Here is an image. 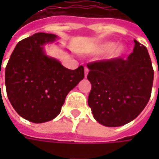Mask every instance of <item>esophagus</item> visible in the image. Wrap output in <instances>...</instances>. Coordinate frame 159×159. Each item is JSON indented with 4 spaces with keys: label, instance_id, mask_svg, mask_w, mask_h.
Returning <instances> with one entry per match:
<instances>
[{
    "label": "esophagus",
    "instance_id": "1",
    "mask_svg": "<svg viewBox=\"0 0 159 159\" xmlns=\"http://www.w3.org/2000/svg\"><path fill=\"white\" fill-rule=\"evenodd\" d=\"M84 70H85V77H87V75H88V73H89V68L88 67H85V69H84Z\"/></svg>",
    "mask_w": 159,
    "mask_h": 159
}]
</instances>
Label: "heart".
<instances>
[{"label":"heart","mask_w":159,"mask_h":159,"mask_svg":"<svg viewBox=\"0 0 159 159\" xmlns=\"http://www.w3.org/2000/svg\"><path fill=\"white\" fill-rule=\"evenodd\" d=\"M109 50H110L108 54L109 58H118L124 54L125 47L121 44L114 46L113 42H104L98 47V49H97L98 52L100 53H105Z\"/></svg>","instance_id":"b5f03b06"}]
</instances>
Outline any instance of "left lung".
<instances>
[{"mask_svg":"<svg viewBox=\"0 0 159 159\" xmlns=\"http://www.w3.org/2000/svg\"><path fill=\"white\" fill-rule=\"evenodd\" d=\"M88 67L87 78L92 85L88 102L96 121L105 126H120L143 111L154 79L146 47L134 40V51L127 59L96 61Z\"/></svg>","mask_w":159,"mask_h":159,"instance_id":"obj_1","label":"left lung"}]
</instances>
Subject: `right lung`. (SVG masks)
Returning <instances> with one entry per match:
<instances>
[{
  "mask_svg": "<svg viewBox=\"0 0 159 159\" xmlns=\"http://www.w3.org/2000/svg\"><path fill=\"white\" fill-rule=\"evenodd\" d=\"M55 34L38 33L19 41L5 69V86L11 105L22 118L34 123L55 119L65 97L84 78V67L65 68L44 54L43 45Z\"/></svg>",
  "mask_w": 159,
  "mask_h": 159,
  "instance_id": "add662e5",
  "label": "right lung"
}]
</instances>
